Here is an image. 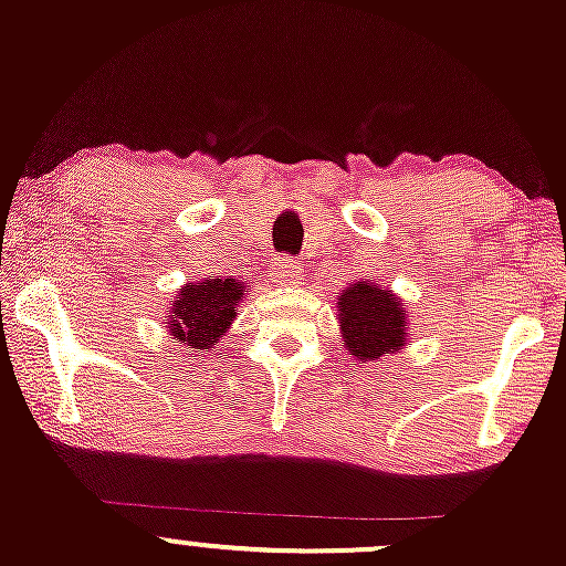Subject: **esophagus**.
<instances>
[{
  "mask_svg": "<svg viewBox=\"0 0 566 566\" xmlns=\"http://www.w3.org/2000/svg\"><path fill=\"white\" fill-rule=\"evenodd\" d=\"M271 276H273V282H279L282 287H293V284H301L303 265L295 263V260H290V258H279L276 263L271 265Z\"/></svg>",
  "mask_w": 566,
  "mask_h": 566,
  "instance_id": "esophagus-1",
  "label": "esophagus"
}]
</instances>
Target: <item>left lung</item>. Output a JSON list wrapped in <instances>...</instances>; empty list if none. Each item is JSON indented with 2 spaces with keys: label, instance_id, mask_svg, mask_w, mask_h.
Segmentation results:
<instances>
[{
  "label": "left lung",
  "instance_id": "left-lung-1",
  "mask_svg": "<svg viewBox=\"0 0 566 566\" xmlns=\"http://www.w3.org/2000/svg\"><path fill=\"white\" fill-rule=\"evenodd\" d=\"M338 325L344 349L355 360H382L407 344L409 312L403 301L374 279H355L338 293Z\"/></svg>",
  "mask_w": 566,
  "mask_h": 566
}]
</instances>
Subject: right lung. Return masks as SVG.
<instances>
[{"label":"right lung","instance_id":"obj_1","mask_svg":"<svg viewBox=\"0 0 566 566\" xmlns=\"http://www.w3.org/2000/svg\"><path fill=\"white\" fill-rule=\"evenodd\" d=\"M243 295L247 284L238 279L211 276L203 282L184 284L170 303V336L192 353H208L233 325Z\"/></svg>","mask_w":566,"mask_h":566}]
</instances>
